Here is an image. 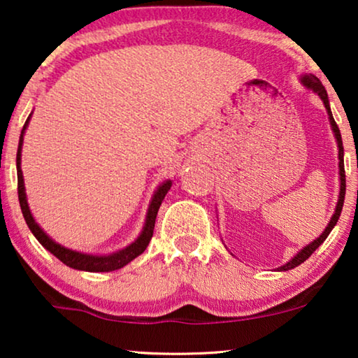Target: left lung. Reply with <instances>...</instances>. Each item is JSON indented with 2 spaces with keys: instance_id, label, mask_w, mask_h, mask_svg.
Returning <instances> with one entry per match:
<instances>
[{
  "instance_id": "1",
  "label": "left lung",
  "mask_w": 358,
  "mask_h": 358,
  "mask_svg": "<svg viewBox=\"0 0 358 358\" xmlns=\"http://www.w3.org/2000/svg\"><path fill=\"white\" fill-rule=\"evenodd\" d=\"M300 84H302L305 89L307 90H312L313 93H317L320 96V100L323 101V105L326 108V113H328V119H329V124H331V131L334 134V138H336V143H338V159H339V196H338V203H336V208H334V213L331 216V220L328 222V226L324 227V231L321 232V234L317 237V239L312 241L307 245L300 248V250L295 253V255L291 258V260L284 263V265L278 266L276 269L278 271H289V269H292L295 266H299L300 263H303L307 258L312 255V253L317 250V248L321 245L326 241V237L329 236V232L333 231V227L338 224V220L341 216V211H343V205H344V199H345V171H344V147H343V137H341V132H339V127L338 124H336L334 117H333V113H331V106H329V98H328V93H326L323 84H321L318 77H315L313 74H302L300 76Z\"/></svg>"
}]
</instances>
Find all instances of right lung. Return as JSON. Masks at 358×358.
I'll return each mask as SVG.
<instances>
[{
    "instance_id": "1",
    "label": "right lung",
    "mask_w": 358,
    "mask_h": 358,
    "mask_svg": "<svg viewBox=\"0 0 358 358\" xmlns=\"http://www.w3.org/2000/svg\"><path fill=\"white\" fill-rule=\"evenodd\" d=\"M34 113V111H32ZM32 113H30L27 121H25L22 132H20L19 137V147H17V157H15V168H17V194H19V203H20V210H22L24 220L27 222L29 229L32 231V234L35 236L41 245H43L46 250L64 263L66 266L79 269V271H90V273H108V271H116V269L126 266L127 263H131L134 258H137L138 255H142L145 252V248L148 247L150 241L153 237V229H155V220H157L158 210L162 206V201L166 196L168 190L173 185V180L166 179L163 180L162 184L158 185L157 190L153 192L152 200H150L148 210H147V216H145V222L143 227L141 231V234L137 236V239L129 243L121 250L117 252H111V253H87V252H79V250H72V248H67L64 245H61L59 242H56L53 237H50L46 232L41 229V226L35 221V217L32 215V210H30L29 201H27V194H25V184H24V174L22 169H20V159H22V145H24V136L25 131H27L30 117H32Z\"/></svg>"
}]
</instances>
